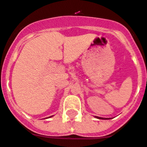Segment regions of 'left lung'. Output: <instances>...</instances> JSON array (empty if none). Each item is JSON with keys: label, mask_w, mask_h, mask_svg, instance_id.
I'll use <instances>...</instances> for the list:
<instances>
[{"label": "left lung", "mask_w": 147, "mask_h": 147, "mask_svg": "<svg viewBox=\"0 0 147 147\" xmlns=\"http://www.w3.org/2000/svg\"><path fill=\"white\" fill-rule=\"evenodd\" d=\"M95 118H96L98 119H102V120H108V119H111V118H102L98 117V116H95Z\"/></svg>", "instance_id": "left-lung-1"}]
</instances>
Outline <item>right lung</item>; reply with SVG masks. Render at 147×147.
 I'll return each instance as SVG.
<instances>
[{
	"mask_svg": "<svg viewBox=\"0 0 147 147\" xmlns=\"http://www.w3.org/2000/svg\"><path fill=\"white\" fill-rule=\"evenodd\" d=\"M52 116H53V115H51V116H50V117H49V118H51V117H52Z\"/></svg>",
	"mask_w": 147,
	"mask_h": 147,
	"instance_id": "add662e5",
	"label": "right lung"
}]
</instances>
